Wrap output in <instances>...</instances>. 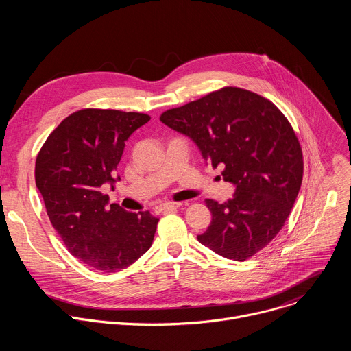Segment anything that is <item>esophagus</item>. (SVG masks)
Wrapping results in <instances>:
<instances>
[{
    "instance_id": "1",
    "label": "esophagus",
    "mask_w": 351,
    "mask_h": 351,
    "mask_svg": "<svg viewBox=\"0 0 351 351\" xmlns=\"http://www.w3.org/2000/svg\"><path fill=\"white\" fill-rule=\"evenodd\" d=\"M179 207H182V203H165V204H161V206H158L156 210L158 211V213H162V211H172V210H176V208H179Z\"/></svg>"
}]
</instances>
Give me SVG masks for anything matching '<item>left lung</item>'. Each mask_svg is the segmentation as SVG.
<instances>
[{
    "label": "left lung",
    "instance_id": "8db88e82",
    "mask_svg": "<svg viewBox=\"0 0 351 351\" xmlns=\"http://www.w3.org/2000/svg\"><path fill=\"white\" fill-rule=\"evenodd\" d=\"M160 119L236 186L225 203L206 199L213 221L198 241L229 260L253 257L285 225L303 180V152L286 117L253 91L223 87Z\"/></svg>",
    "mask_w": 351,
    "mask_h": 351
}]
</instances>
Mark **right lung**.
<instances>
[{
	"label": "right lung",
	"mask_w": 351,
	"mask_h": 351,
	"mask_svg": "<svg viewBox=\"0 0 351 351\" xmlns=\"http://www.w3.org/2000/svg\"><path fill=\"white\" fill-rule=\"evenodd\" d=\"M149 117L86 108L71 114L49 134L36 158V186L47 215L69 253L106 274L133 264L152 247L158 218L108 206L103 184L119 180L125 141Z\"/></svg>",
	"instance_id": "1"
}]
</instances>
